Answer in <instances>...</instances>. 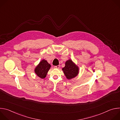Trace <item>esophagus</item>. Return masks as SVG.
Wrapping results in <instances>:
<instances>
[{
  "label": "esophagus",
  "instance_id": "esophagus-1",
  "mask_svg": "<svg viewBox=\"0 0 120 120\" xmlns=\"http://www.w3.org/2000/svg\"><path fill=\"white\" fill-rule=\"evenodd\" d=\"M60 67V65H57V66H55V68H57V69H58V68Z\"/></svg>",
  "mask_w": 120,
  "mask_h": 120
}]
</instances>
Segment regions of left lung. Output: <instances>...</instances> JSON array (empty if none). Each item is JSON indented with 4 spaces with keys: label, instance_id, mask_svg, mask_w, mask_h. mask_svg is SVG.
Instances as JSON below:
<instances>
[{
    "label": "left lung",
    "instance_id": "1",
    "mask_svg": "<svg viewBox=\"0 0 120 120\" xmlns=\"http://www.w3.org/2000/svg\"><path fill=\"white\" fill-rule=\"evenodd\" d=\"M62 70L68 80H71L78 75L79 72V67L71 60H67L65 63V66Z\"/></svg>",
    "mask_w": 120,
    "mask_h": 120
}]
</instances>
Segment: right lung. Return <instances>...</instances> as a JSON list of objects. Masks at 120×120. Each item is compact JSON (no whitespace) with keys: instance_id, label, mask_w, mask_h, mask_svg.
Here are the masks:
<instances>
[{"instance_id":"right-lung-1","label":"right lung","mask_w":120,"mask_h":120,"mask_svg":"<svg viewBox=\"0 0 120 120\" xmlns=\"http://www.w3.org/2000/svg\"><path fill=\"white\" fill-rule=\"evenodd\" d=\"M51 65L45 59L42 60L35 68V73L39 78L44 79L50 69Z\"/></svg>"}]
</instances>
